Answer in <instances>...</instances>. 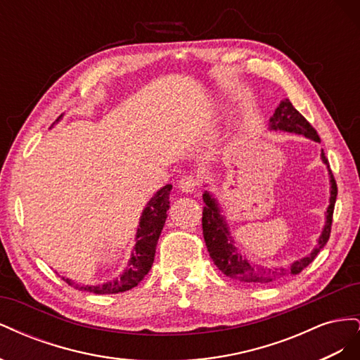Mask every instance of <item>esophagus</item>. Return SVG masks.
Masks as SVG:
<instances>
[{
	"label": "esophagus",
	"mask_w": 360,
	"mask_h": 360,
	"mask_svg": "<svg viewBox=\"0 0 360 360\" xmlns=\"http://www.w3.org/2000/svg\"><path fill=\"white\" fill-rule=\"evenodd\" d=\"M179 189L181 192H186V193H192L198 189V180L192 177V176H188V177H183L180 181H179Z\"/></svg>",
	"instance_id": "esophagus-1"
}]
</instances>
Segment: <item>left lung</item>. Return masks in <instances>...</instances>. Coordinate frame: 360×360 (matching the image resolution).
Masks as SVG:
<instances>
[{"label":"left lung","mask_w":360,"mask_h":360,"mask_svg":"<svg viewBox=\"0 0 360 360\" xmlns=\"http://www.w3.org/2000/svg\"><path fill=\"white\" fill-rule=\"evenodd\" d=\"M269 130L274 132H288L302 135L308 139L320 143V138L315 132V129L307 122L296 108L291 105L288 99L281 101L278 108L275 110L274 115L269 118ZM321 160L329 171V184H330V197H329V205L324 212V225L323 230L317 238V245L308 255H304L287 266H261L255 264L252 261L248 259L246 255H243L238 249L234 237L230 230V224L226 221V216L224 214L222 207L214 197V193L209 189L204 191L202 201L205 202L202 210V234L207 250H209L210 258L216 267L219 269L224 275L230 276L233 279H237L245 284H270L278 279L287 278L291 275H299L300 271L308 267L314 258L319 255L320 250L326 246L330 236V226H332V216L335 209L336 201V181L333 179V174L330 171L329 162L324 156V151L321 150ZM207 188L209 184H204Z\"/></svg>","instance_id":"obj_1"}]
</instances>
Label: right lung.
Returning a JSON list of instances; mask_svg holds the SVG:
<instances>
[{"instance_id":"1","label":"right lung","mask_w":360,"mask_h":360,"mask_svg":"<svg viewBox=\"0 0 360 360\" xmlns=\"http://www.w3.org/2000/svg\"><path fill=\"white\" fill-rule=\"evenodd\" d=\"M60 120H61V115L58 117L57 123ZM171 189H172L171 184H165V186L160 188L146 204L138 222V230L135 234V246L132 249L129 263L122 275L112 281H108V282H103V284H97V285H81L64 276H61V279L64 282H68L69 285H72L76 290L89 291L94 294H115V292H123L136 287L148 274L151 266H153L156 245L168 216L167 212L169 209Z\"/></svg>"}]
</instances>
